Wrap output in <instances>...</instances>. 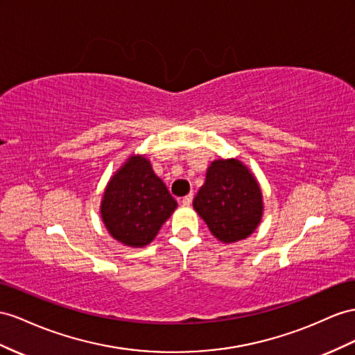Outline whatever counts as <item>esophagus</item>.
Wrapping results in <instances>:
<instances>
[{
  "label": "esophagus",
  "mask_w": 355,
  "mask_h": 355,
  "mask_svg": "<svg viewBox=\"0 0 355 355\" xmlns=\"http://www.w3.org/2000/svg\"><path fill=\"white\" fill-rule=\"evenodd\" d=\"M192 199H193V196H192V192H190L189 195H186V196H184L183 202H184V204H187V205H190V204H192Z\"/></svg>",
  "instance_id": "1"
}]
</instances>
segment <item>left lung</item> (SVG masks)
<instances>
[{
  "instance_id": "1",
  "label": "left lung",
  "mask_w": 355,
  "mask_h": 355,
  "mask_svg": "<svg viewBox=\"0 0 355 355\" xmlns=\"http://www.w3.org/2000/svg\"><path fill=\"white\" fill-rule=\"evenodd\" d=\"M177 201L145 156H132L109 180L100 205L107 232L125 246L144 248L175 211Z\"/></svg>"
}]
</instances>
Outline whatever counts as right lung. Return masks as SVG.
<instances>
[{"instance_id": "obj_1", "label": "right lung", "mask_w": 355, "mask_h": 355, "mask_svg": "<svg viewBox=\"0 0 355 355\" xmlns=\"http://www.w3.org/2000/svg\"><path fill=\"white\" fill-rule=\"evenodd\" d=\"M193 208L223 243L248 239L258 228L264 211L258 181L237 159L211 162Z\"/></svg>"}]
</instances>
